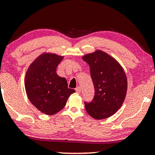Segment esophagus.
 <instances>
[{"label":"esophagus","instance_id":"esophagus-1","mask_svg":"<svg viewBox=\"0 0 155 155\" xmlns=\"http://www.w3.org/2000/svg\"><path fill=\"white\" fill-rule=\"evenodd\" d=\"M76 93H78V94H79L80 93V92H81V88H80L79 87H76Z\"/></svg>","mask_w":155,"mask_h":155}]
</instances>
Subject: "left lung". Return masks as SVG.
Instances as JSON below:
<instances>
[{
    "label": "left lung",
    "mask_w": 155,
    "mask_h": 155,
    "mask_svg": "<svg viewBox=\"0 0 155 155\" xmlns=\"http://www.w3.org/2000/svg\"><path fill=\"white\" fill-rule=\"evenodd\" d=\"M89 65L94 87V97L84 101L87 113L103 119L116 113L124 102L127 89V76L118 62L106 53L97 51L83 56Z\"/></svg>",
    "instance_id": "left-lung-1"
}]
</instances>
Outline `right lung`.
<instances>
[{
  "label": "right lung",
  "mask_w": 155,
  "mask_h": 155,
  "mask_svg": "<svg viewBox=\"0 0 155 155\" xmlns=\"http://www.w3.org/2000/svg\"><path fill=\"white\" fill-rule=\"evenodd\" d=\"M63 56L44 54L31 64L25 77L28 99L39 111L48 115L58 112L65 107L68 98L75 90L68 89L65 78L56 70Z\"/></svg>",
  "instance_id": "1"
}]
</instances>
